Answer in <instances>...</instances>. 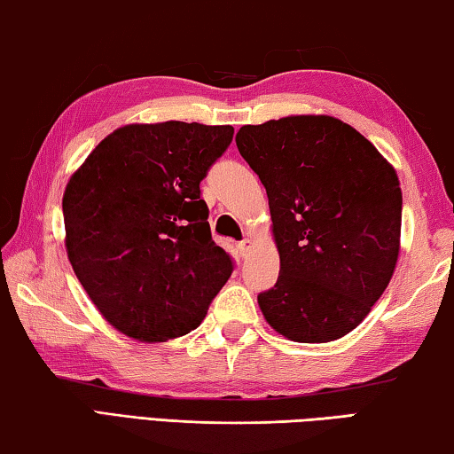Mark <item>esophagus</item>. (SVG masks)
Wrapping results in <instances>:
<instances>
[{
	"mask_svg": "<svg viewBox=\"0 0 454 454\" xmlns=\"http://www.w3.org/2000/svg\"><path fill=\"white\" fill-rule=\"evenodd\" d=\"M250 248H252V240H250V238H244L242 242H238V250H240L242 256L248 254Z\"/></svg>",
	"mask_w": 454,
	"mask_h": 454,
	"instance_id": "obj_1",
	"label": "esophagus"
}]
</instances>
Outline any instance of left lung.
<instances>
[{
	"label": "left lung",
	"mask_w": 454,
	"mask_h": 454,
	"mask_svg": "<svg viewBox=\"0 0 454 454\" xmlns=\"http://www.w3.org/2000/svg\"><path fill=\"white\" fill-rule=\"evenodd\" d=\"M236 145L264 184L280 254L260 310L288 340H338L368 317L395 274L396 170L355 128L322 114L242 126Z\"/></svg>",
	"instance_id": "8db88e82"
}]
</instances>
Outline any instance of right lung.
<instances>
[{
    "label": "right lung",
    "mask_w": 454,
    "mask_h": 454,
    "mask_svg": "<svg viewBox=\"0 0 454 454\" xmlns=\"http://www.w3.org/2000/svg\"><path fill=\"white\" fill-rule=\"evenodd\" d=\"M232 136V126L198 121L128 124L67 180V258L118 333L148 344L188 334L232 274L200 198Z\"/></svg>",
    "instance_id": "add662e5"
}]
</instances>
